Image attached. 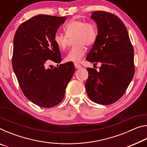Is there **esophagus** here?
Wrapping results in <instances>:
<instances>
[{
	"mask_svg": "<svg viewBox=\"0 0 147 147\" xmlns=\"http://www.w3.org/2000/svg\"><path fill=\"white\" fill-rule=\"evenodd\" d=\"M74 67H75L76 69H80V68L82 67V66L78 64V63H74Z\"/></svg>",
	"mask_w": 147,
	"mask_h": 147,
	"instance_id": "esophagus-1",
	"label": "esophagus"
}]
</instances>
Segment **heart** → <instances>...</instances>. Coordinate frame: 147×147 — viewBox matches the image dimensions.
Segmentation results:
<instances>
[{
  "label": "heart",
  "mask_w": 147,
  "mask_h": 147,
  "mask_svg": "<svg viewBox=\"0 0 147 147\" xmlns=\"http://www.w3.org/2000/svg\"><path fill=\"white\" fill-rule=\"evenodd\" d=\"M65 34L57 33L54 40L60 50H65L69 39L73 38L74 45L65 56L67 61L78 63L84 58L86 53V46H91L97 38L98 30L96 24L93 22H85L81 20H73L64 27Z\"/></svg>",
  "instance_id": "b5f03b06"
}]
</instances>
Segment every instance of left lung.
<instances>
[{
	"mask_svg": "<svg viewBox=\"0 0 147 147\" xmlns=\"http://www.w3.org/2000/svg\"><path fill=\"white\" fill-rule=\"evenodd\" d=\"M91 18L96 22L98 35L86 59L101 66L98 71L87 68L89 76L85 86L92 101L109 105L123 96L133 78L134 48L127 29L117 16L96 11Z\"/></svg>",
	"mask_w": 147,
	"mask_h": 147,
	"instance_id": "left-lung-1",
	"label": "left lung"
}]
</instances>
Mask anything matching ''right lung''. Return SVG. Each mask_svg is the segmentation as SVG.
<instances>
[{"label":"right lung","mask_w":147,"mask_h":147,"mask_svg":"<svg viewBox=\"0 0 147 147\" xmlns=\"http://www.w3.org/2000/svg\"><path fill=\"white\" fill-rule=\"evenodd\" d=\"M65 17L38 15L17 28L13 38L12 67L26 97L42 108L61 102L75 67L73 62L47 69L49 61L62 60L54 38Z\"/></svg>","instance_id":"1"}]
</instances>
